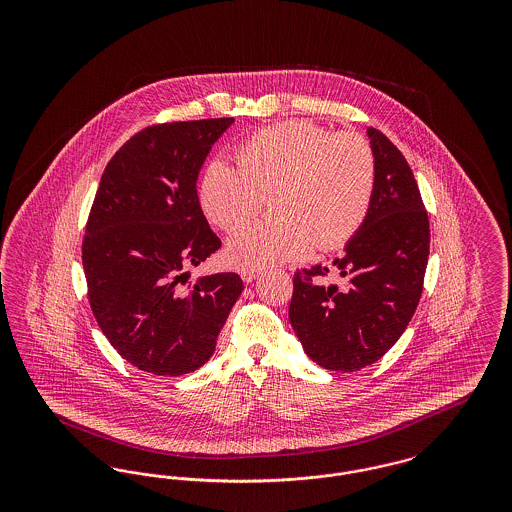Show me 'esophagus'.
<instances>
[{
    "label": "esophagus",
    "mask_w": 512,
    "mask_h": 512,
    "mask_svg": "<svg viewBox=\"0 0 512 512\" xmlns=\"http://www.w3.org/2000/svg\"><path fill=\"white\" fill-rule=\"evenodd\" d=\"M257 276H259L257 270H242V280H244L245 284L253 282Z\"/></svg>",
    "instance_id": "esophagus-1"
}]
</instances>
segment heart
I'll list each match as a JSON object with an SVG mask.
<instances>
[{
	"label": "heart",
	"mask_w": 512,
	"mask_h": 512,
	"mask_svg": "<svg viewBox=\"0 0 512 512\" xmlns=\"http://www.w3.org/2000/svg\"><path fill=\"white\" fill-rule=\"evenodd\" d=\"M238 167L215 159L199 184L205 217L224 232L253 219L272 195L276 220L249 226L226 245L230 267L282 265L336 251L363 228L376 188V159L355 132H330L311 121H288L255 132L236 151Z\"/></svg>",
	"instance_id": "heart-1"
}]
</instances>
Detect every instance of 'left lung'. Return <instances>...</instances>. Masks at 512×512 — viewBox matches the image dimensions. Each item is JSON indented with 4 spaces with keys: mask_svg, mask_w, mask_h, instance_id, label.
<instances>
[{
    "mask_svg": "<svg viewBox=\"0 0 512 512\" xmlns=\"http://www.w3.org/2000/svg\"><path fill=\"white\" fill-rule=\"evenodd\" d=\"M376 188L359 234L334 267L293 274L290 322L309 359L328 370L355 372L382 359L411 322L430 255V222L403 153L368 128ZM338 269L341 287L323 278Z\"/></svg>",
    "mask_w": 512,
    "mask_h": 512,
    "instance_id": "obj_1",
    "label": "left lung"
}]
</instances>
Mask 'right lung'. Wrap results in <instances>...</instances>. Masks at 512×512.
<instances>
[{
    "instance_id": "obj_1",
    "label": "right lung",
    "mask_w": 512,
    "mask_h": 512,
    "mask_svg": "<svg viewBox=\"0 0 512 512\" xmlns=\"http://www.w3.org/2000/svg\"><path fill=\"white\" fill-rule=\"evenodd\" d=\"M232 122H163L134 134L107 163L86 222L92 313L122 359L155 376L205 365L244 290L236 272L188 280L220 247L195 184Z\"/></svg>"
}]
</instances>
